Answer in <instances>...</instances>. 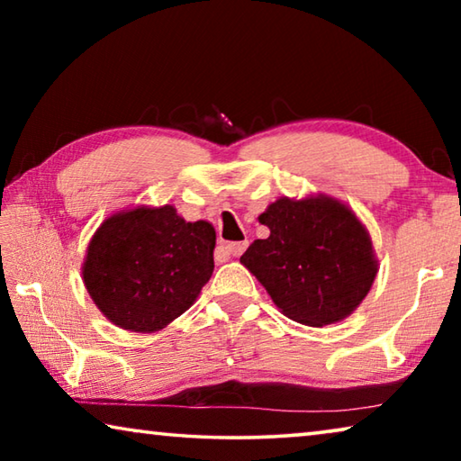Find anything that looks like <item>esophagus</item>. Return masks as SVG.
<instances>
[{
  "instance_id": "obj_1",
  "label": "esophagus",
  "mask_w": 461,
  "mask_h": 461,
  "mask_svg": "<svg viewBox=\"0 0 461 461\" xmlns=\"http://www.w3.org/2000/svg\"><path fill=\"white\" fill-rule=\"evenodd\" d=\"M246 246L248 241H230V244H225V252L231 256H240L246 249Z\"/></svg>"
}]
</instances>
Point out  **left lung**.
<instances>
[{
	"instance_id": "8db88e82",
	"label": "left lung",
	"mask_w": 461,
	"mask_h": 461,
	"mask_svg": "<svg viewBox=\"0 0 461 461\" xmlns=\"http://www.w3.org/2000/svg\"><path fill=\"white\" fill-rule=\"evenodd\" d=\"M270 236L254 240L240 262L296 323H338L360 307L378 272L370 233L330 194L280 197L258 215Z\"/></svg>"
}]
</instances>
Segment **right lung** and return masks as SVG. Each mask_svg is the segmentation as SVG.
<instances>
[{"mask_svg": "<svg viewBox=\"0 0 461 461\" xmlns=\"http://www.w3.org/2000/svg\"><path fill=\"white\" fill-rule=\"evenodd\" d=\"M215 230L173 205L109 215L87 246L83 283L113 325L154 333L189 309L213 275Z\"/></svg>", "mask_w": 461, "mask_h": 461, "instance_id": "add662e5", "label": "right lung"}]
</instances>
